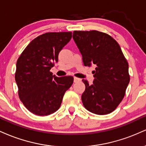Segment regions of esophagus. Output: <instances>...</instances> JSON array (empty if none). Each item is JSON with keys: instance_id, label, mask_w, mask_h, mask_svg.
I'll return each mask as SVG.
<instances>
[{"instance_id": "1", "label": "esophagus", "mask_w": 146, "mask_h": 146, "mask_svg": "<svg viewBox=\"0 0 146 146\" xmlns=\"http://www.w3.org/2000/svg\"><path fill=\"white\" fill-rule=\"evenodd\" d=\"M81 81V79L76 78V77H74V82H78Z\"/></svg>"}]
</instances>
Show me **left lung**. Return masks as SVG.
Masks as SVG:
<instances>
[{"mask_svg": "<svg viewBox=\"0 0 146 146\" xmlns=\"http://www.w3.org/2000/svg\"><path fill=\"white\" fill-rule=\"evenodd\" d=\"M73 38L82 56L84 66H96L93 84L82 80L85 108L97 115H107L118 106L130 82L128 64L120 46L109 35L98 31H74Z\"/></svg>", "mask_w": 146, "mask_h": 146, "instance_id": "obj_1", "label": "left lung"}]
</instances>
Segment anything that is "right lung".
I'll return each mask as SVG.
<instances>
[{
    "label": "right lung",
    "instance_id": "right-lung-1",
    "mask_svg": "<svg viewBox=\"0 0 146 146\" xmlns=\"http://www.w3.org/2000/svg\"><path fill=\"white\" fill-rule=\"evenodd\" d=\"M71 38V32L46 33L33 40L18 59L15 80L18 95L31 113L40 116L55 113L73 84L72 76L58 78L50 72Z\"/></svg>",
    "mask_w": 146,
    "mask_h": 146
}]
</instances>
